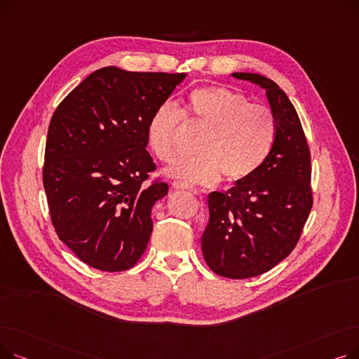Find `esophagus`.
<instances>
[{"mask_svg": "<svg viewBox=\"0 0 359 359\" xmlns=\"http://www.w3.org/2000/svg\"><path fill=\"white\" fill-rule=\"evenodd\" d=\"M173 187L175 189H177V191H192V192H195L196 194V191L194 189V187H191V186H187V184H184V183H182V182H173Z\"/></svg>", "mask_w": 359, "mask_h": 359, "instance_id": "obj_1", "label": "esophagus"}]
</instances>
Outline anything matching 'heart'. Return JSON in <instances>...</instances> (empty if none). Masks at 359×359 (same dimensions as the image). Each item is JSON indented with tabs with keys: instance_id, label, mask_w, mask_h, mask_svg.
<instances>
[{
	"instance_id": "obj_1",
	"label": "heart",
	"mask_w": 359,
	"mask_h": 359,
	"mask_svg": "<svg viewBox=\"0 0 359 359\" xmlns=\"http://www.w3.org/2000/svg\"><path fill=\"white\" fill-rule=\"evenodd\" d=\"M187 109L206 130L196 157L177 160L167 173L184 183L240 182L255 175L271 154L276 121L271 109L253 104L227 87H203L187 97ZM183 111L175 102H163L148 122V141L161 161L177 153V130Z\"/></svg>"
}]
</instances>
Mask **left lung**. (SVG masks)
Wrapping results in <instances>:
<instances>
[{
	"label": "left lung",
	"mask_w": 359,
	"mask_h": 359,
	"mask_svg": "<svg viewBox=\"0 0 359 359\" xmlns=\"http://www.w3.org/2000/svg\"><path fill=\"white\" fill-rule=\"evenodd\" d=\"M231 77L265 90L276 121L271 154L250 177L208 195L202 255L218 275L246 279L271 271L295 248L309 218L310 151L297 110L276 83L253 72Z\"/></svg>",
	"instance_id": "obj_1"
}]
</instances>
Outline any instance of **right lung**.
Wrapping results in <instances>:
<instances>
[{"mask_svg":"<svg viewBox=\"0 0 359 359\" xmlns=\"http://www.w3.org/2000/svg\"><path fill=\"white\" fill-rule=\"evenodd\" d=\"M186 74L91 72L56 107L46 140L43 186L60 240L104 272L132 268L147 249L151 211L168 194L145 183L156 164L148 122Z\"/></svg>","mask_w":359,"mask_h":359,"instance_id":"1","label":"right lung"}]
</instances>
